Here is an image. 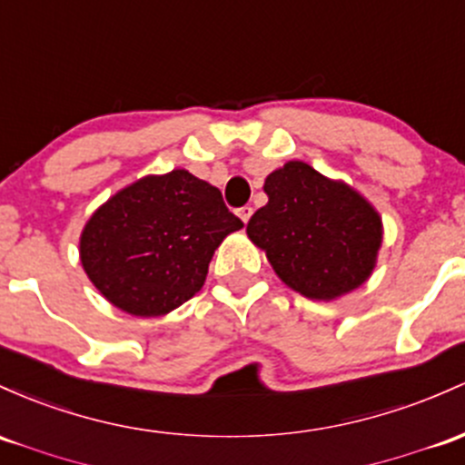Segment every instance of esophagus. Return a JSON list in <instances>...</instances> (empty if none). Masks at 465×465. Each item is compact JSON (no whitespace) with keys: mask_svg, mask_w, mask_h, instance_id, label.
<instances>
[{"mask_svg":"<svg viewBox=\"0 0 465 465\" xmlns=\"http://www.w3.org/2000/svg\"><path fill=\"white\" fill-rule=\"evenodd\" d=\"M252 213H253V207L252 205H244V207L238 209V216H241L242 223H247L249 218H252Z\"/></svg>","mask_w":465,"mask_h":465,"instance_id":"34e87169","label":"esophagus"}]
</instances>
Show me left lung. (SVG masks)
Instances as JSON below:
<instances>
[{
    "mask_svg": "<svg viewBox=\"0 0 465 465\" xmlns=\"http://www.w3.org/2000/svg\"><path fill=\"white\" fill-rule=\"evenodd\" d=\"M269 203L247 224L284 284L311 300H333L360 287L381 244L377 212L344 183L302 161L264 181Z\"/></svg>",
    "mask_w": 465,
    "mask_h": 465,
    "instance_id": "1",
    "label": "left lung"
}]
</instances>
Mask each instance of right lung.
Returning a JSON list of instances; mask_svg holds the SVG:
<instances>
[{
  "mask_svg": "<svg viewBox=\"0 0 465 465\" xmlns=\"http://www.w3.org/2000/svg\"><path fill=\"white\" fill-rule=\"evenodd\" d=\"M241 227L221 190L190 172L145 176L92 213L81 264L114 307L154 318L201 291L216 247Z\"/></svg>",
  "mask_w": 465,
  "mask_h": 465,
  "instance_id": "obj_1",
  "label": "right lung"
}]
</instances>
